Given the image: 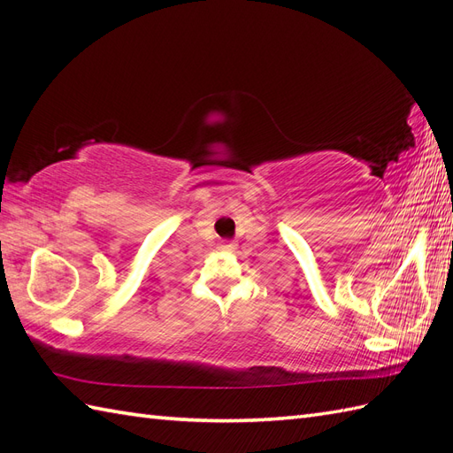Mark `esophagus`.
Instances as JSON below:
<instances>
[{
	"label": "esophagus",
	"instance_id": "1",
	"mask_svg": "<svg viewBox=\"0 0 453 453\" xmlns=\"http://www.w3.org/2000/svg\"><path fill=\"white\" fill-rule=\"evenodd\" d=\"M235 241H222V243H219V249L222 250H235Z\"/></svg>",
	"mask_w": 453,
	"mask_h": 453
}]
</instances>
